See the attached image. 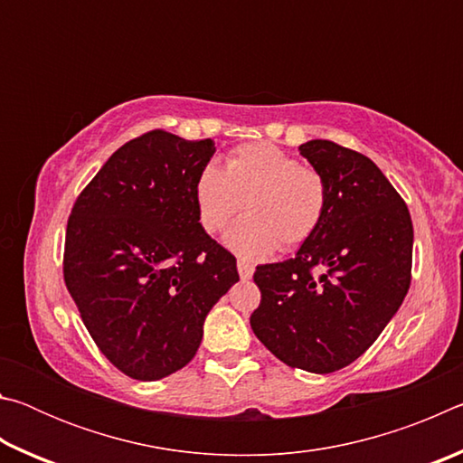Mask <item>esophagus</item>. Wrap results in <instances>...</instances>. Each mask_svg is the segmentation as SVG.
<instances>
[{
	"instance_id": "1",
	"label": "esophagus",
	"mask_w": 463,
	"mask_h": 463,
	"mask_svg": "<svg viewBox=\"0 0 463 463\" xmlns=\"http://www.w3.org/2000/svg\"><path fill=\"white\" fill-rule=\"evenodd\" d=\"M237 268H239V276H241V279H249L250 276H253V265H250L249 261H245V260H239V261H237Z\"/></svg>"
}]
</instances>
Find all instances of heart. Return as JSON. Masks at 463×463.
Returning <instances> with one entry per match:
<instances>
[{
    "label": "heart",
    "mask_w": 463,
    "mask_h": 463,
    "mask_svg": "<svg viewBox=\"0 0 463 463\" xmlns=\"http://www.w3.org/2000/svg\"><path fill=\"white\" fill-rule=\"evenodd\" d=\"M194 200L203 231L218 232L237 216L245 218L226 234L242 257H261L273 249L289 250L307 242L323 222L328 187L318 169L302 165L294 155L271 143L232 148L221 171L200 169Z\"/></svg>",
    "instance_id": "1"
}]
</instances>
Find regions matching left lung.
Listing matches in <instances>:
<instances>
[{
	"label": "left lung",
	"mask_w": 463,
	"mask_h": 463,
	"mask_svg": "<svg viewBox=\"0 0 463 463\" xmlns=\"http://www.w3.org/2000/svg\"><path fill=\"white\" fill-rule=\"evenodd\" d=\"M300 153L326 179V213L296 257L257 265L261 302L250 328L286 365L331 373L364 355L401 308L412 221L370 156L323 138Z\"/></svg>",
	"instance_id": "obj_1"
}]
</instances>
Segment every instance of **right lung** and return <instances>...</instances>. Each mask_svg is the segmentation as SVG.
Here are the masks:
<instances>
[{"instance_id": "add662e5", "label": "right lung", "mask_w": 463, "mask_h": 463, "mask_svg": "<svg viewBox=\"0 0 463 463\" xmlns=\"http://www.w3.org/2000/svg\"><path fill=\"white\" fill-rule=\"evenodd\" d=\"M210 138L151 130L128 140L71 208L62 278L116 370L153 382L200 347L210 308L239 281L237 260L198 221L194 184Z\"/></svg>"}]
</instances>
